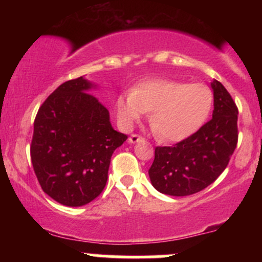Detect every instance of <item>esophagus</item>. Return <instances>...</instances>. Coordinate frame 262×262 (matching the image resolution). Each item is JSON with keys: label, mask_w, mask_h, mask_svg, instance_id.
<instances>
[{"label": "esophagus", "mask_w": 262, "mask_h": 262, "mask_svg": "<svg viewBox=\"0 0 262 262\" xmlns=\"http://www.w3.org/2000/svg\"><path fill=\"white\" fill-rule=\"evenodd\" d=\"M129 143H132V144H134V143H138V141H141V140H144V138L143 137H140L139 134H132L130 137H129Z\"/></svg>", "instance_id": "esophagus-1"}]
</instances>
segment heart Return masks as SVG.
I'll return each instance as SVG.
<instances>
[{"label":"heart","mask_w":262,"mask_h":262,"mask_svg":"<svg viewBox=\"0 0 262 262\" xmlns=\"http://www.w3.org/2000/svg\"><path fill=\"white\" fill-rule=\"evenodd\" d=\"M212 104L208 86L169 79L143 81L134 90L122 92L116 102L125 128L151 111L152 128L165 141H180L193 134L207 119Z\"/></svg>","instance_id":"obj_1"}]
</instances>
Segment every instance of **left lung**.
<instances>
[{"label": "left lung", "instance_id": "8db88e82", "mask_svg": "<svg viewBox=\"0 0 262 262\" xmlns=\"http://www.w3.org/2000/svg\"><path fill=\"white\" fill-rule=\"evenodd\" d=\"M213 118L196 133L172 146H156L149 169L151 185L169 196H189L202 191L225 170L237 144V107L217 80Z\"/></svg>", "mask_w": 262, "mask_h": 262}]
</instances>
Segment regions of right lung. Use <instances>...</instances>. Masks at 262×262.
<instances>
[{"label":"right lung","mask_w":262,"mask_h":262,"mask_svg":"<svg viewBox=\"0 0 262 262\" xmlns=\"http://www.w3.org/2000/svg\"><path fill=\"white\" fill-rule=\"evenodd\" d=\"M92 83L69 80L43 102L34 119L31 159L39 185L56 202L85 206L106 186L113 151L127 135L114 130Z\"/></svg>","instance_id":"obj_1"}]
</instances>
